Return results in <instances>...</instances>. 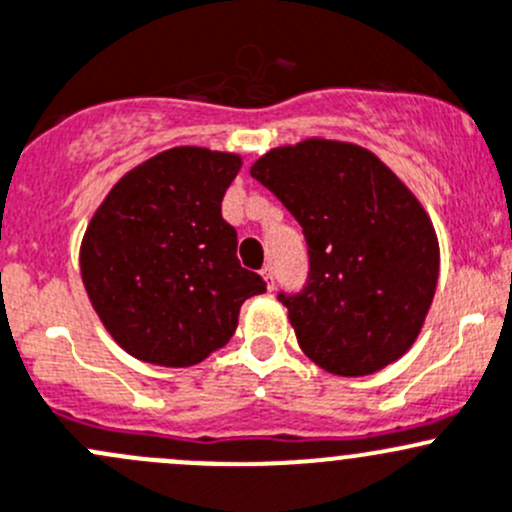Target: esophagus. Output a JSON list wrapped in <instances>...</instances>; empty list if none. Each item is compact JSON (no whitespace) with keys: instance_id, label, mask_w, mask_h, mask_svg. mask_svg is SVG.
<instances>
[{"instance_id":"esophagus-1","label":"esophagus","mask_w":512,"mask_h":512,"mask_svg":"<svg viewBox=\"0 0 512 512\" xmlns=\"http://www.w3.org/2000/svg\"><path fill=\"white\" fill-rule=\"evenodd\" d=\"M261 276H263V281H266L268 291H273V288H276V278H273V268H271V266H263Z\"/></svg>"}]
</instances>
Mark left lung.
I'll list each match as a JSON object with an SVG mask.
<instances>
[{
	"instance_id": "obj_1",
	"label": "left lung",
	"mask_w": 512,
	"mask_h": 512,
	"mask_svg": "<svg viewBox=\"0 0 512 512\" xmlns=\"http://www.w3.org/2000/svg\"><path fill=\"white\" fill-rule=\"evenodd\" d=\"M303 226L308 281L278 293L325 372L365 377L412 347L434 300L439 241L404 182L365 147L303 140L251 167Z\"/></svg>"
}]
</instances>
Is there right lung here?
<instances>
[{"label": "right lung", "instance_id": "obj_1", "mask_svg": "<svg viewBox=\"0 0 512 512\" xmlns=\"http://www.w3.org/2000/svg\"><path fill=\"white\" fill-rule=\"evenodd\" d=\"M241 157L172 147L120 179L88 224L81 276L105 330L128 355L192 367L224 347L246 298L266 291L241 268L221 199Z\"/></svg>", "mask_w": 512, "mask_h": 512}]
</instances>
